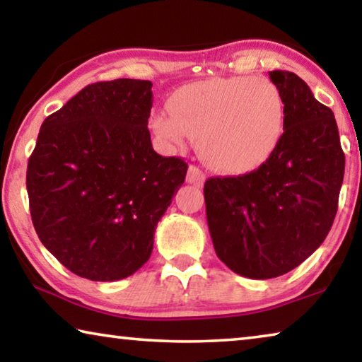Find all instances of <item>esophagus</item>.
Instances as JSON below:
<instances>
[{"mask_svg": "<svg viewBox=\"0 0 362 362\" xmlns=\"http://www.w3.org/2000/svg\"><path fill=\"white\" fill-rule=\"evenodd\" d=\"M204 180H206V175L199 168H196V166L188 168V173H187L188 183H192V185H196V187H201L204 183Z\"/></svg>", "mask_w": 362, "mask_h": 362, "instance_id": "1", "label": "esophagus"}]
</instances>
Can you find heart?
Instances as JSON below:
<instances>
[{
  "mask_svg": "<svg viewBox=\"0 0 362 362\" xmlns=\"http://www.w3.org/2000/svg\"><path fill=\"white\" fill-rule=\"evenodd\" d=\"M151 127L169 148L196 140L207 166L217 173L247 174L278 150L286 129V102L268 78L207 79L177 90L170 112L153 115Z\"/></svg>",
  "mask_w": 362,
  "mask_h": 362,
  "instance_id": "1",
  "label": "heart"
}]
</instances>
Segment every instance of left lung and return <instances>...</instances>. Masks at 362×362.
<instances>
[{
  "instance_id": "1",
  "label": "left lung",
  "mask_w": 362,
  "mask_h": 362,
  "mask_svg": "<svg viewBox=\"0 0 362 362\" xmlns=\"http://www.w3.org/2000/svg\"><path fill=\"white\" fill-rule=\"evenodd\" d=\"M268 75L286 102L278 150L250 174L204 183L216 254L231 272L250 279L286 274L321 246L334 223L345 173L332 110L317 102L296 73Z\"/></svg>"
}]
</instances>
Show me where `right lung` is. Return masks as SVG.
<instances>
[{
  "label": "right lung",
  "mask_w": 362,
  "mask_h": 362,
  "mask_svg": "<svg viewBox=\"0 0 362 362\" xmlns=\"http://www.w3.org/2000/svg\"><path fill=\"white\" fill-rule=\"evenodd\" d=\"M151 81L86 86L41 124L28 159L36 235L78 276L118 281L150 259L187 163L153 150Z\"/></svg>",
  "instance_id": "add662e5"
}]
</instances>
